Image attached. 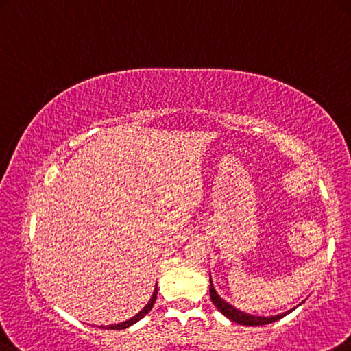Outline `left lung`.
Instances as JSON below:
<instances>
[{
  "mask_svg": "<svg viewBox=\"0 0 351 351\" xmlns=\"http://www.w3.org/2000/svg\"><path fill=\"white\" fill-rule=\"evenodd\" d=\"M209 293H210V300H213V303L215 304V308L220 311L221 314L228 319L236 322L239 325H247V326H258V325H267V324H271V322H276L280 320L281 317H285L287 313H291V311H287L285 314H280V315H271V317H261V315H252V314H245L242 313V311L236 309L234 306H231L230 303H226L223 298H221L217 291L214 289L213 285V280L209 278Z\"/></svg>",
  "mask_w": 351,
  "mask_h": 351,
  "instance_id": "left-lung-1",
  "label": "left lung"
}]
</instances>
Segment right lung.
I'll use <instances>...</instances> for the list:
<instances>
[{
  "mask_svg": "<svg viewBox=\"0 0 351 351\" xmlns=\"http://www.w3.org/2000/svg\"><path fill=\"white\" fill-rule=\"evenodd\" d=\"M156 297H158V285H156V287H154V292H153L152 298H149L148 304L145 306V308H143V309L141 311V313L136 314L134 317H131L130 320L121 322V324H117V325H108V326H101V328H106V330H125V328L131 326V325H134L136 322H138L141 319H143V317H145V315L149 313V311H152L153 304H154V302H156Z\"/></svg>",
  "mask_w": 351,
  "mask_h": 351,
  "instance_id": "obj_1",
  "label": "right lung"
}]
</instances>
